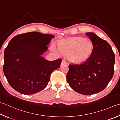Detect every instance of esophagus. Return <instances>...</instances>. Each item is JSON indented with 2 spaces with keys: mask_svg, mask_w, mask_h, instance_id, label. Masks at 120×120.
Instances as JSON below:
<instances>
[{
  "mask_svg": "<svg viewBox=\"0 0 120 120\" xmlns=\"http://www.w3.org/2000/svg\"><path fill=\"white\" fill-rule=\"evenodd\" d=\"M61 64H67V62L65 61V59H63L62 60V61L61 62Z\"/></svg>",
  "mask_w": 120,
  "mask_h": 120,
  "instance_id": "1",
  "label": "esophagus"
}]
</instances>
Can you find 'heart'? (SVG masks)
I'll list each match as a JSON object with an SVG mask.
<instances>
[{
  "label": "heart",
  "mask_w": 120,
  "mask_h": 120,
  "mask_svg": "<svg viewBox=\"0 0 120 120\" xmlns=\"http://www.w3.org/2000/svg\"><path fill=\"white\" fill-rule=\"evenodd\" d=\"M59 47L63 55H68L70 59L75 62L86 60L90 57L93 50V44L90 41L79 37L61 41ZM52 50L59 52V49L55 45L52 46Z\"/></svg>",
  "instance_id": "1"
}]
</instances>
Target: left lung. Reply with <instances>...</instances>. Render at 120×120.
<instances>
[{
    "instance_id": "obj_1",
    "label": "left lung",
    "mask_w": 120,
    "mask_h": 120,
    "mask_svg": "<svg viewBox=\"0 0 120 120\" xmlns=\"http://www.w3.org/2000/svg\"><path fill=\"white\" fill-rule=\"evenodd\" d=\"M93 45L91 56L85 62L69 65L68 83L73 90L90 95L102 91L114 74L115 55L107 41L92 32L86 33Z\"/></svg>"
}]
</instances>
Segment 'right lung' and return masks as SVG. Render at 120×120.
<instances>
[{"instance_id": "add662e5", "label": "right lung", "mask_w": 120, "mask_h": 120, "mask_svg": "<svg viewBox=\"0 0 120 120\" xmlns=\"http://www.w3.org/2000/svg\"><path fill=\"white\" fill-rule=\"evenodd\" d=\"M55 36L33 32L11 39L4 52V73L14 90L32 95L47 86L50 75L60 67L61 59L49 61L41 55Z\"/></svg>"}]
</instances>
